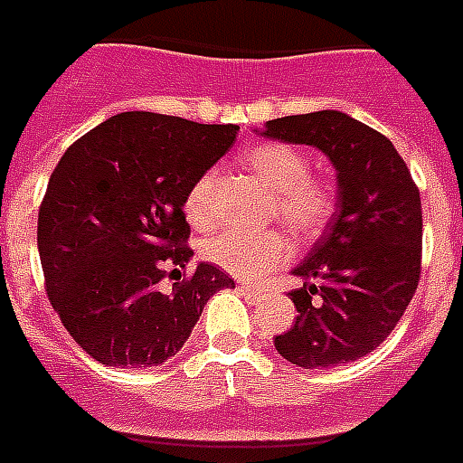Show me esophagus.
Masks as SVG:
<instances>
[{
    "instance_id": "esophagus-1",
    "label": "esophagus",
    "mask_w": 463,
    "mask_h": 463,
    "mask_svg": "<svg viewBox=\"0 0 463 463\" xmlns=\"http://www.w3.org/2000/svg\"><path fill=\"white\" fill-rule=\"evenodd\" d=\"M238 291H240V294H242V296H247L250 301H260V298H262V291H257V288L247 287V284H240Z\"/></svg>"
}]
</instances>
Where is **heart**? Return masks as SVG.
<instances>
[{
    "label": "heart",
    "mask_w": 463,
    "mask_h": 463,
    "mask_svg": "<svg viewBox=\"0 0 463 463\" xmlns=\"http://www.w3.org/2000/svg\"><path fill=\"white\" fill-rule=\"evenodd\" d=\"M245 167L271 192V216H279L301 238H313L333 216L330 186L308 175V157L284 143H264L247 150ZM186 221L211 228L216 221L213 176L203 175L184 199ZM208 262L240 279H262L291 257V242L281 231H223L203 245Z\"/></svg>",
    "instance_id": "obj_1"
}]
</instances>
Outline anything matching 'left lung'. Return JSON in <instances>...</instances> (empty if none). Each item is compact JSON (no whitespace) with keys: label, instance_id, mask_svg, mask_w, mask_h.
Listing matches in <instances>:
<instances>
[{"label":"left lung","instance_id":"1","mask_svg":"<svg viewBox=\"0 0 463 463\" xmlns=\"http://www.w3.org/2000/svg\"><path fill=\"white\" fill-rule=\"evenodd\" d=\"M257 133L316 147L337 172V208L291 271L303 281L288 294L298 316L274 347L303 369L349 364L386 340L418 288V186L386 136L342 111L284 116Z\"/></svg>","mask_w":463,"mask_h":463}]
</instances>
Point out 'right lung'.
Here are the masks:
<instances>
[{
  "label": "right lung",
  "instance_id": "add662e5",
  "mask_svg": "<svg viewBox=\"0 0 463 463\" xmlns=\"http://www.w3.org/2000/svg\"><path fill=\"white\" fill-rule=\"evenodd\" d=\"M238 126L126 111L67 147L38 211V255L52 308L80 347L106 366L143 369L175 357L208 298L232 279L186 267L192 184L232 146ZM176 271V269H175Z\"/></svg>",
  "mask_w": 463,
  "mask_h": 463
}]
</instances>
